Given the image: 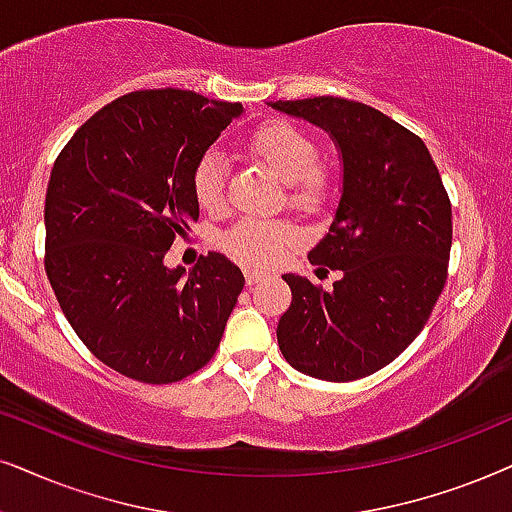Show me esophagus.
Wrapping results in <instances>:
<instances>
[{
	"label": "esophagus",
	"mask_w": 512,
	"mask_h": 512,
	"mask_svg": "<svg viewBox=\"0 0 512 512\" xmlns=\"http://www.w3.org/2000/svg\"><path fill=\"white\" fill-rule=\"evenodd\" d=\"M243 274H245V283H248V286H255V283H260L264 278L262 271H255V269H245Z\"/></svg>",
	"instance_id": "esophagus-1"
}]
</instances>
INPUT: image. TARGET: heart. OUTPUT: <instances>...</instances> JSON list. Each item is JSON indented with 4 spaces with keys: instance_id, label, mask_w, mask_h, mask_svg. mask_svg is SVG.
Returning <instances> with one entry per match:
<instances>
[{
    "instance_id": "heart-1",
    "label": "heart",
    "mask_w": 512,
    "mask_h": 512,
    "mask_svg": "<svg viewBox=\"0 0 512 512\" xmlns=\"http://www.w3.org/2000/svg\"><path fill=\"white\" fill-rule=\"evenodd\" d=\"M248 153L288 184L290 208L319 215L333 203L335 177L319 165V146L290 122H267L252 134ZM226 160L219 151H205L193 165L191 189L203 210H219L224 203ZM297 243L293 226L271 219L245 217L222 236V248L248 267H274Z\"/></svg>"
}]
</instances>
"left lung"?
<instances>
[{
	"label": "left lung",
	"instance_id": "1",
	"mask_svg": "<svg viewBox=\"0 0 512 512\" xmlns=\"http://www.w3.org/2000/svg\"><path fill=\"white\" fill-rule=\"evenodd\" d=\"M331 132L342 153V198L309 262L342 271L333 290L286 274L293 302L276 328L297 371L328 383L366 378L418 338L442 295L451 200L428 146L366 103L340 96L276 101Z\"/></svg>",
	"mask_w": 512,
	"mask_h": 512
}]
</instances>
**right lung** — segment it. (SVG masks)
Returning <instances> with one entry per match:
<instances>
[{"label":"right lung","instance_id":"add662e5","mask_svg":"<svg viewBox=\"0 0 512 512\" xmlns=\"http://www.w3.org/2000/svg\"><path fill=\"white\" fill-rule=\"evenodd\" d=\"M241 103L144 89L94 113L58 153L44 203V269L89 352L125 378L167 385L215 357L245 286L222 252L189 274L165 255L198 219L193 165Z\"/></svg>","mask_w":512,"mask_h":512}]
</instances>
